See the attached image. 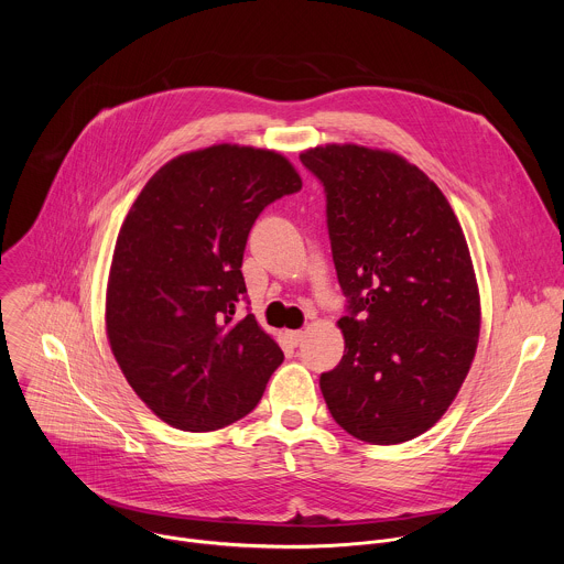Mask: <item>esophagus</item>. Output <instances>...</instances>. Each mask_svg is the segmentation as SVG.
Segmentation results:
<instances>
[{"mask_svg": "<svg viewBox=\"0 0 564 564\" xmlns=\"http://www.w3.org/2000/svg\"><path fill=\"white\" fill-rule=\"evenodd\" d=\"M303 333L301 330H290V333H285V339L292 344V346H299L301 341H303Z\"/></svg>", "mask_w": 564, "mask_h": 564, "instance_id": "1", "label": "esophagus"}]
</instances>
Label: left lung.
<instances>
[{
	"label": "left lung",
	"mask_w": 564,
	"mask_h": 564,
	"mask_svg": "<svg viewBox=\"0 0 564 564\" xmlns=\"http://www.w3.org/2000/svg\"><path fill=\"white\" fill-rule=\"evenodd\" d=\"M301 163L324 185L346 296V352L321 392L352 437L409 442L446 413L475 357L479 294L464 231L440 187L397 153L326 144Z\"/></svg>",
	"instance_id": "obj_1"
}]
</instances>
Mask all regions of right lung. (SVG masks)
<instances>
[{
    "mask_svg": "<svg viewBox=\"0 0 564 564\" xmlns=\"http://www.w3.org/2000/svg\"><path fill=\"white\" fill-rule=\"evenodd\" d=\"M301 178L281 153L216 144L160 167L129 209L107 288V335L129 386L189 433L246 417L283 352L250 307V229Z\"/></svg>",
    "mask_w": 564,
    "mask_h": 564,
    "instance_id": "obj_1",
    "label": "right lung"
}]
</instances>
